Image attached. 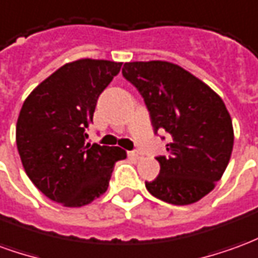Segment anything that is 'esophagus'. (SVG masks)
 I'll return each instance as SVG.
<instances>
[{
    "instance_id": "1",
    "label": "esophagus",
    "mask_w": 258,
    "mask_h": 258,
    "mask_svg": "<svg viewBox=\"0 0 258 258\" xmlns=\"http://www.w3.org/2000/svg\"><path fill=\"white\" fill-rule=\"evenodd\" d=\"M128 156L135 159V160H141L142 159V153H140V152H128Z\"/></svg>"
}]
</instances>
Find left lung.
<instances>
[{"instance_id":"obj_1","label":"left lung","mask_w":258,"mask_h":258,"mask_svg":"<svg viewBox=\"0 0 258 258\" xmlns=\"http://www.w3.org/2000/svg\"><path fill=\"white\" fill-rule=\"evenodd\" d=\"M123 76L138 88L155 133L171 135L160 174L146 181L155 198L192 205L216 186L233 148L232 118L221 96L181 66L166 60L127 62Z\"/></svg>"}]
</instances>
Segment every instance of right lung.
<instances>
[{
    "label": "right lung",
    "instance_id": "1",
    "mask_svg": "<svg viewBox=\"0 0 258 258\" xmlns=\"http://www.w3.org/2000/svg\"><path fill=\"white\" fill-rule=\"evenodd\" d=\"M121 62L79 59L37 85L16 123V145L27 177L48 199L64 207L90 205L105 194L117 160V146L85 144L96 101Z\"/></svg>",
    "mask_w": 258,
    "mask_h": 258
}]
</instances>
